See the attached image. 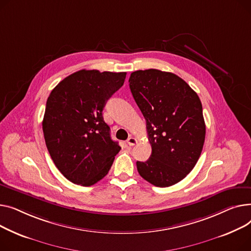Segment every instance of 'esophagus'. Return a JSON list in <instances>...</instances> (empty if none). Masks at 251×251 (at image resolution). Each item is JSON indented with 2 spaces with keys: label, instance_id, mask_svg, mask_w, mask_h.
I'll return each mask as SVG.
<instances>
[{
  "label": "esophagus",
  "instance_id": "obj_1",
  "mask_svg": "<svg viewBox=\"0 0 251 251\" xmlns=\"http://www.w3.org/2000/svg\"><path fill=\"white\" fill-rule=\"evenodd\" d=\"M137 142H138L137 139L134 138V137H129V138L127 139V141H126V143H127L128 146H134V145L137 144Z\"/></svg>",
  "mask_w": 251,
  "mask_h": 251
}]
</instances>
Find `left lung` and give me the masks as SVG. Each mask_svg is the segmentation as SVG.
Segmentation results:
<instances>
[{"instance_id": "left-lung-1", "label": "left lung", "mask_w": 251, "mask_h": 251, "mask_svg": "<svg viewBox=\"0 0 251 251\" xmlns=\"http://www.w3.org/2000/svg\"><path fill=\"white\" fill-rule=\"evenodd\" d=\"M128 83L152 147L151 157L137 162L138 172L155 186H171L194 169L201 156L205 137L201 102L185 81L169 72L136 71Z\"/></svg>"}]
</instances>
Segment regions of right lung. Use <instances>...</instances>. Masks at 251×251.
<instances>
[{"label":"right lung","mask_w":251,"mask_h":251,"mask_svg":"<svg viewBox=\"0 0 251 251\" xmlns=\"http://www.w3.org/2000/svg\"><path fill=\"white\" fill-rule=\"evenodd\" d=\"M126 72L81 70L50 92L42 121L43 136L56 168L71 182L90 186L108 173L119 143L103 120L106 101L124 85Z\"/></svg>","instance_id":"obj_1"}]
</instances>
